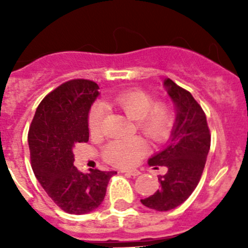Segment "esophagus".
<instances>
[{
    "label": "esophagus",
    "mask_w": 248,
    "mask_h": 248,
    "mask_svg": "<svg viewBox=\"0 0 248 248\" xmlns=\"http://www.w3.org/2000/svg\"><path fill=\"white\" fill-rule=\"evenodd\" d=\"M122 172H124V174L129 175V176H133V177L139 176V175H140L139 170H122Z\"/></svg>",
    "instance_id": "34e87169"
}]
</instances>
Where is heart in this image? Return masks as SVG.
Instances as JSON below:
<instances>
[{
  "label": "heart",
  "mask_w": 248,
  "mask_h": 248,
  "mask_svg": "<svg viewBox=\"0 0 248 248\" xmlns=\"http://www.w3.org/2000/svg\"><path fill=\"white\" fill-rule=\"evenodd\" d=\"M114 103L124 110L129 119L137 121V127L152 141H163L169 136L172 127V111L167 104L156 103L151 94L140 90L122 92L114 97ZM106 108L97 102L89 112V128L92 134L102 129ZM147 152V145L141 138L116 139L107 144L103 156L109 163L116 167H131Z\"/></svg>",
  "instance_id": "b5f03b06"
}]
</instances>
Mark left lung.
<instances>
[{"instance_id":"obj_1","label":"left lung","mask_w":248,"mask_h":248,"mask_svg":"<svg viewBox=\"0 0 248 248\" xmlns=\"http://www.w3.org/2000/svg\"><path fill=\"white\" fill-rule=\"evenodd\" d=\"M163 87L175 109V121L167 146L149 158V166L166 167L161 187L141 204L156 211H169L188 199L201 180L210 150L209 127L202 107L188 91L164 79Z\"/></svg>"}]
</instances>
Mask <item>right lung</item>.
<instances>
[{"label": "right lung", "instance_id": "obj_1", "mask_svg": "<svg viewBox=\"0 0 248 248\" xmlns=\"http://www.w3.org/2000/svg\"><path fill=\"white\" fill-rule=\"evenodd\" d=\"M98 85L76 79L57 87L41 102L29 132L34 175L47 196L63 211L85 215L104 201L109 180L116 171L74 166L78 142L89 141V112L99 96Z\"/></svg>", "mask_w": 248, "mask_h": 248}]
</instances>
